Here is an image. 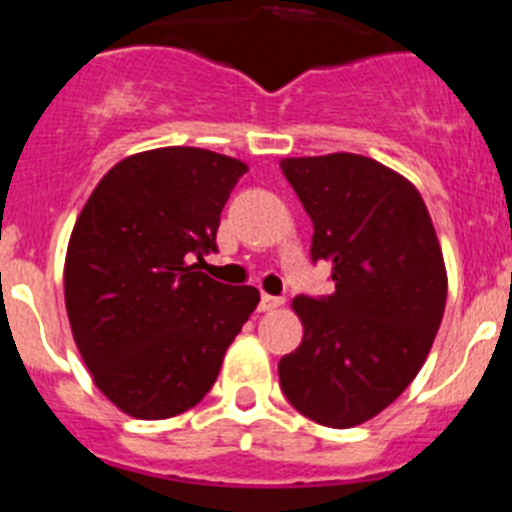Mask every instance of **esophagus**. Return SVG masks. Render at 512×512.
<instances>
[{
	"mask_svg": "<svg viewBox=\"0 0 512 512\" xmlns=\"http://www.w3.org/2000/svg\"><path fill=\"white\" fill-rule=\"evenodd\" d=\"M284 305V297H274V295H261V302H259V310L261 312H271L277 310V307Z\"/></svg>",
	"mask_w": 512,
	"mask_h": 512,
	"instance_id": "esophagus-1",
	"label": "esophagus"
}]
</instances>
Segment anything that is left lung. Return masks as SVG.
I'll return each instance as SVG.
<instances>
[{"instance_id":"left-lung-1","label":"left lung","mask_w":512,"mask_h":512,"mask_svg":"<svg viewBox=\"0 0 512 512\" xmlns=\"http://www.w3.org/2000/svg\"><path fill=\"white\" fill-rule=\"evenodd\" d=\"M312 220V261L336 292L295 297L305 336L279 361L287 400L328 428L372 420L428 359L446 307V264L418 189L369 156L282 158Z\"/></svg>"}]
</instances>
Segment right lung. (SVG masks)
Wrapping results in <instances>:
<instances>
[{
    "label": "right lung",
    "instance_id": "obj_1",
    "mask_svg": "<svg viewBox=\"0 0 512 512\" xmlns=\"http://www.w3.org/2000/svg\"><path fill=\"white\" fill-rule=\"evenodd\" d=\"M248 166L205 148L122 158L71 230L63 295L94 384L138 420L194 408L215 384L259 289L210 279L220 212Z\"/></svg>",
    "mask_w": 512,
    "mask_h": 512
}]
</instances>
